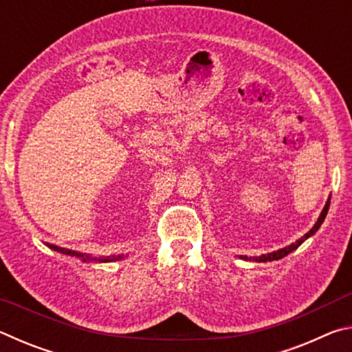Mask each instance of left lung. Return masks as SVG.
<instances>
[{"label": "left lung", "mask_w": 352, "mask_h": 352, "mask_svg": "<svg viewBox=\"0 0 352 352\" xmlns=\"http://www.w3.org/2000/svg\"><path fill=\"white\" fill-rule=\"evenodd\" d=\"M329 204H331V197L327 199L326 205H324V208H323V211H321V214H320V217H318L317 222H315V225L312 226L311 230L307 231V233H306L305 236L301 237V239L295 241L294 243H290V245H287V247L279 248V250H276V252H272V253H267V254H261V256H250V258H247V256H239V258H241V259H245V261H256V262H272V261L283 259L284 256H287L289 253L294 252V250H296L298 247H300L301 243L305 242L306 239H309V237L317 233L318 228L321 226V223L324 222V217H326V214H327V210H329Z\"/></svg>", "instance_id": "8db88e82"}]
</instances>
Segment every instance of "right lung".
Masks as SVG:
<instances>
[{"mask_svg": "<svg viewBox=\"0 0 352 352\" xmlns=\"http://www.w3.org/2000/svg\"><path fill=\"white\" fill-rule=\"evenodd\" d=\"M45 245L50 247L51 250H54V252L62 253V254L74 256V258H77V259H82V262H115V261H121V259L126 258V256H124V254L100 256V258H96V256H91V254H87V253H80V252H74V250L57 247V245H54V243H50V242H45Z\"/></svg>", "mask_w": 352, "mask_h": 352, "instance_id": "add662e5", "label": "right lung"}]
</instances>
